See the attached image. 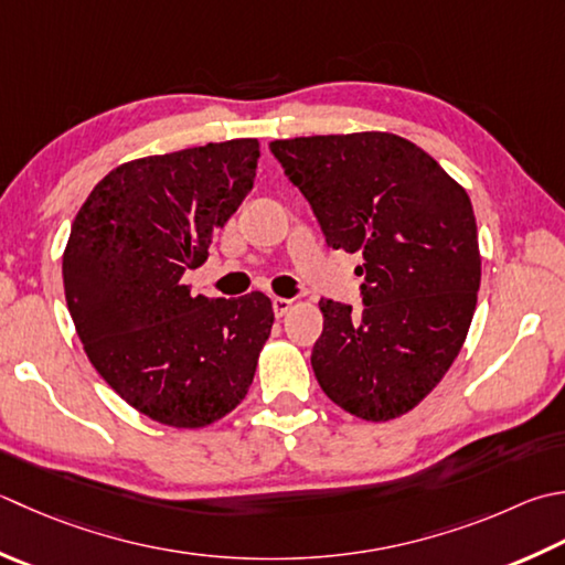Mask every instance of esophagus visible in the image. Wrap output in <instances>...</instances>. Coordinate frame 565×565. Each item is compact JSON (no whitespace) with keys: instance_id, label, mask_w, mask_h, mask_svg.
<instances>
[{"instance_id":"obj_1","label":"esophagus","mask_w":565,"mask_h":565,"mask_svg":"<svg viewBox=\"0 0 565 565\" xmlns=\"http://www.w3.org/2000/svg\"><path fill=\"white\" fill-rule=\"evenodd\" d=\"M291 306H294L291 298H281V296L271 298V308H274V313H276V316H286V313L291 311Z\"/></svg>"}]
</instances>
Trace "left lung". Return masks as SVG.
<instances>
[{
    "label": "left lung",
    "mask_w": 565,
    "mask_h": 565,
    "mask_svg": "<svg viewBox=\"0 0 565 565\" xmlns=\"http://www.w3.org/2000/svg\"><path fill=\"white\" fill-rule=\"evenodd\" d=\"M311 203L328 247L360 254L362 311L320 298L311 364L340 408L390 422L458 358L480 289L478 225L466 188L416 143L386 131L269 143Z\"/></svg>",
    "instance_id": "obj_1"
}]
</instances>
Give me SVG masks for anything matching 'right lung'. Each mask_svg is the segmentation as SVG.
<instances>
[{
  "label": "right lung",
  "mask_w": 565,
  "mask_h": 565,
  "mask_svg": "<svg viewBox=\"0 0 565 565\" xmlns=\"http://www.w3.org/2000/svg\"><path fill=\"white\" fill-rule=\"evenodd\" d=\"M257 159V139H230L127 161L73 220L63 286L77 335L99 377L159 424L230 414L271 333L264 294L207 298L183 284L252 191Z\"/></svg>",
  "instance_id": "right-lung-1"
}]
</instances>
